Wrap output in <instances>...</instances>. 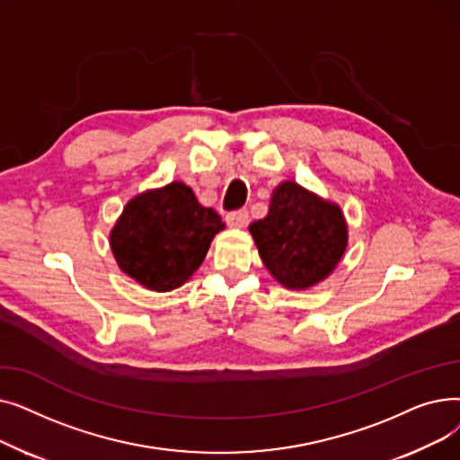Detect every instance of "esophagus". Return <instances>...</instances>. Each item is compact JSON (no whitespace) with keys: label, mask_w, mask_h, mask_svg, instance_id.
Returning a JSON list of instances; mask_svg holds the SVG:
<instances>
[{"label":"esophagus","mask_w":460,"mask_h":460,"mask_svg":"<svg viewBox=\"0 0 460 460\" xmlns=\"http://www.w3.org/2000/svg\"><path fill=\"white\" fill-rule=\"evenodd\" d=\"M250 220V214L246 208H238V210H231L227 212L226 216V222L231 226V227H244Z\"/></svg>","instance_id":"obj_1"}]
</instances>
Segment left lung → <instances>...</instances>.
Wrapping results in <instances>:
<instances>
[{
  "label": "left lung",
  "instance_id": "obj_1",
  "mask_svg": "<svg viewBox=\"0 0 460 460\" xmlns=\"http://www.w3.org/2000/svg\"><path fill=\"white\" fill-rule=\"evenodd\" d=\"M264 267L287 288H307L323 281L347 248L341 208L296 182H281L269 216L250 226Z\"/></svg>",
  "mask_w": 460,
  "mask_h": 460
}]
</instances>
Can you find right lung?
Instances as JSON below:
<instances>
[{"label": "right lung", "mask_w": 460, "mask_h": 460, "mask_svg": "<svg viewBox=\"0 0 460 460\" xmlns=\"http://www.w3.org/2000/svg\"><path fill=\"white\" fill-rule=\"evenodd\" d=\"M224 227L220 214L199 205L191 188L172 182L128 201L110 244L120 270L165 293L199 269L214 234Z\"/></svg>", "instance_id": "obj_1"}]
</instances>
